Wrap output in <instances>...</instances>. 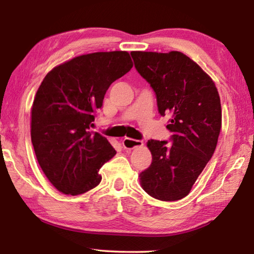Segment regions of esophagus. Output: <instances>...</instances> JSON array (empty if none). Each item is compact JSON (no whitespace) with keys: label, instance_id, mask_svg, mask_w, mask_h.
I'll list each match as a JSON object with an SVG mask.
<instances>
[{"label":"esophagus","instance_id":"34e87169","mask_svg":"<svg viewBox=\"0 0 254 254\" xmlns=\"http://www.w3.org/2000/svg\"><path fill=\"white\" fill-rule=\"evenodd\" d=\"M122 145L124 147V149L131 150L136 147H140V145H143V142L141 140H134V139H130V137H126V139L122 141Z\"/></svg>","mask_w":254,"mask_h":254}]
</instances>
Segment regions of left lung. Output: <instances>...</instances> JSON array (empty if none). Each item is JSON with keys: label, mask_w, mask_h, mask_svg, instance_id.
Listing matches in <instances>:
<instances>
[{"label": "left lung", "mask_w": 254, "mask_h": 254, "mask_svg": "<svg viewBox=\"0 0 254 254\" xmlns=\"http://www.w3.org/2000/svg\"><path fill=\"white\" fill-rule=\"evenodd\" d=\"M137 72L157 97L161 117L169 115L168 141L149 140V168L140 174L142 188L153 198H184L210 160L222 127L221 100L212 78L179 51H132Z\"/></svg>", "instance_id": "8db88e82"}]
</instances>
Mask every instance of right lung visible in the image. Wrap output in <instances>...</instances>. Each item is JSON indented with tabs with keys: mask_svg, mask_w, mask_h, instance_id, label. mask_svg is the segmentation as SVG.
Returning <instances> with one entry per match:
<instances>
[{
	"mask_svg": "<svg viewBox=\"0 0 254 254\" xmlns=\"http://www.w3.org/2000/svg\"><path fill=\"white\" fill-rule=\"evenodd\" d=\"M127 51L83 55L55 67L42 80L31 109L37 160L59 191L79 195L101 183L102 166L117 151L93 132L111 84L131 69Z\"/></svg>",
	"mask_w": 254,
	"mask_h": 254,
	"instance_id": "add662e5",
	"label": "right lung"
}]
</instances>
